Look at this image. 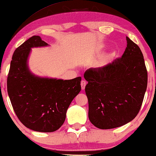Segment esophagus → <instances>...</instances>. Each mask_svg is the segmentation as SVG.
I'll return each instance as SVG.
<instances>
[{"label":"esophagus","mask_w":156,"mask_h":156,"mask_svg":"<svg viewBox=\"0 0 156 156\" xmlns=\"http://www.w3.org/2000/svg\"><path fill=\"white\" fill-rule=\"evenodd\" d=\"M86 84H87L86 81L82 80V82H81V87H82V90H84V89H85V87H86Z\"/></svg>","instance_id":"esophagus-1"}]
</instances>
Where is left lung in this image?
Masks as SVG:
<instances>
[{
	"label": "left lung",
	"instance_id": "left-lung-1",
	"mask_svg": "<svg viewBox=\"0 0 156 156\" xmlns=\"http://www.w3.org/2000/svg\"><path fill=\"white\" fill-rule=\"evenodd\" d=\"M127 47L121 58L102 67L89 68L84 74L89 119L100 129L120 127L131 121L141 107L148 73L144 55L126 37Z\"/></svg>",
	"mask_w": 156,
	"mask_h": 156
}]
</instances>
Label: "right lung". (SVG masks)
<instances>
[{
    "label": "right lung",
    "instance_id": "right-lung-1",
    "mask_svg": "<svg viewBox=\"0 0 156 156\" xmlns=\"http://www.w3.org/2000/svg\"><path fill=\"white\" fill-rule=\"evenodd\" d=\"M48 46L35 35L15 50L7 80L13 110L25 126L39 132H53L62 126L74 98L81 91L82 77L63 80L40 77L30 71L31 48Z\"/></svg>",
    "mask_w": 156,
    "mask_h": 156
}]
</instances>
